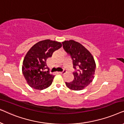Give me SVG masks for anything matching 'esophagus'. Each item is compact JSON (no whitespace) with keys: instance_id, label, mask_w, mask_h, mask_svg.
<instances>
[{"instance_id":"1","label":"esophagus","mask_w":124,"mask_h":124,"mask_svg":"<svg viewBox=\"0 0 124 124\" xmlns=\"http://www.w3.org/2000/svg\"><path fill=\"white\" fill-rule=\"evenodd\" d=\"M66 72V70H65V69H64L62 71V72H59V73H60V74H64V73H65Z\"/></svg>"}]
</instances>
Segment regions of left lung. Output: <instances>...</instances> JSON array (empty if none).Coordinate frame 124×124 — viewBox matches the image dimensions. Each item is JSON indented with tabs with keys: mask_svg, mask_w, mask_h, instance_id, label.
Masks as SVG:
<instances>
[{
	"mask_svg": "<svg viewBox=\"0 0 124 124\" xmlns=\"http://www.w3.org/2000/svg\"><path fill=\"white\" fill-rule=\"evenodd\" d=\"M64 50L72 60L74 79L65 82L67 86L73 90H81L89 85L94 77L96 68L94 57L85 47L78 42L70 40L62 42Z\"/></svg>",
	"mask_w": 124,
	"mask_h": 124,
	"instance_id": "8db88e82",
	"label": "left lung"
}]
</instances>
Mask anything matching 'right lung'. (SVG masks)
<instances>
[{
	"instance_id": "right-lung-1",
	"label": "right lung",
	"mask_w": 124,
	"mask_h": 124,
	"mask_svg": "<svg viewBox=\"0 0 124 124\" xmlns=\"http://www.w3.org/2000/svg\"><path fill=\"white\" fill-rule=\"evenodd\" d=\"M62 46L60 42L46 39L38 42L30 49L23 59L22 70L30 87L42 90L52 84L54 76L47 70L46 60Z\"/></svg>"
}]
</instances>
